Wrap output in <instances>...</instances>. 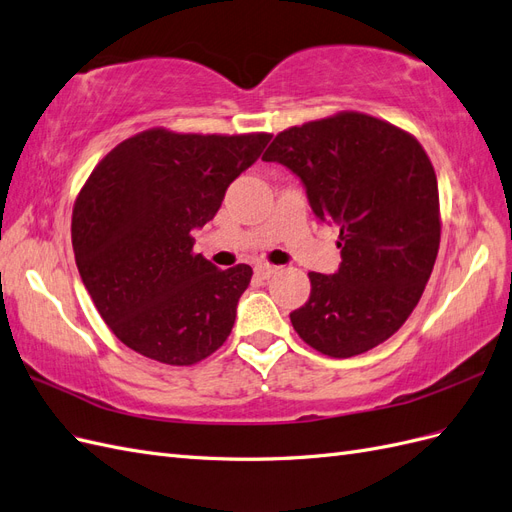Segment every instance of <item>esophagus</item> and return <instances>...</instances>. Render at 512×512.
I'll list each match as a JSON object with an SVG mask.
<instances>
[{"label":"esophagus","instance_id":"obj_1","mask_svg":"<svg viewBox=\"0 0 512 512\" xmlns=\"http://www.w3.org/2000/svg\"><path fill=\"white\" fill-rule=\"evenodd\" d=\"M254 273L260 277V280H269V277H273L277 273V267H273V265H256Z\"/></svg>","mask_w":512,"mask_h":512}]
</instances>
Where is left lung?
Instances as JSON below:
<instances>
[{"label": "left lung", "instance_id": "left-lung-1", "mask_svg": "<svg viewBox=\"0 0 512 512\" xmlns=\"http://www.w3.org/2000/svg\"><path fill=\"white\" fill-rule=\"evenodd\" d=\"M262 160L290 168L316 218L339 226L342 262L333 275L309 273L294 331L333 359L386 342L421 299L440 247L438 179L421 143L344 111L280 132Z\"/></svg>", "mask_w": 512, "mask_h": 512}]
</instances>
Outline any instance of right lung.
I'll use <instances>...</instances> for the list:
<instances>
[{
  "label": "right lung",
  "mask_w": 512,
  "mask_h": 512,
  "mask_svg": "<svg viewBox=\"0 0 512 512\" xmlns=\"http://www.w3.org/2000/svg\"><path fill=\"white\" fill-rule=\"evenodd\" d=\"M271 134H177L153 128L91 170L72 211L76 267L119 342L166 365H194L232 331L252 267L218 269L194 254V228Z\"/></svg>",
  "instance_id": "add662e5"
}]
</instances>
